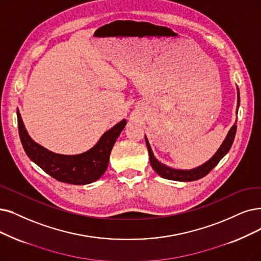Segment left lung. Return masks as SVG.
Returning a JSON list of instances; mask_svg holds the SVG:
<instances>
[{
  "mask_svg": "<svg viewBox=\"0 0 261 261\" xmlns=\"http://www.w3.org/2000/svg\"><path fill=\"white\" fill-rule=\"evenodd\" d=\"M239 102H240V93H239V89H238L237 113H238V109H239V105H240ZM236 132H237V124L234 123L232 125V127L230 128V130H229V133L227 134V136H226L224 142L222 143V145L220 147V149L217 150V152L212 156V158L207 162H205L204 164H202L201 166L196 167V168L190 169V170L173 169V168H170V167H168V166L162 164L161 162H159L158 160L155 159V156L152 152V149L150 147L148 138L144 136L145 137V143H147V148H148L149 155H150V164H151L152 168L155 170L156 173L161 175L162 178L167 179V180L180 181V182H190V181L199 180V179L203 178V176H205L207 173H209L214 168V167L218 164V162H220L224 158V156L228 153V151L230 150L232 142L234 140Z\"/></svg>",
  "mask_w": 261,
  "mask_h": 261,
  "instance_id": "1",
  "label": "left lung"
}]
</instances>
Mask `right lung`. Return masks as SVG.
<instances>
[{
  "label": "right lung",
  "instance_id": "add662e5",
  "mask_svg": "<svg viewBox=\"0 0 261 261\" xmlns=\"http://www.w3.org/2000/svg\"><path fill=\"white\" fill-rule=\"evenodd\" d=\"M17 118L19 136L30 160L56 180L75 185L90 184L105 173L113 144L126 125V120L114 125L103 133L94 147L87 152L64 155L51 152L35 142L29 136L19 110H17Z\"/></svg>",
  "mask_w": 261,
  "mask_h": 261
}]
</instances>
